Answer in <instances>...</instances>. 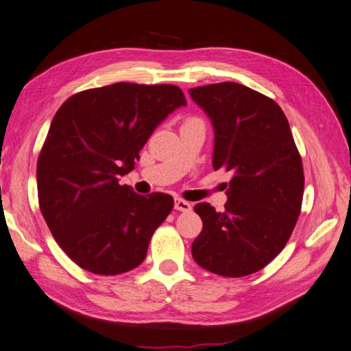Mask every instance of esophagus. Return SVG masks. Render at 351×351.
Wrapping results in <instances>:
<instances>
[{"instance_id":"34e87169","label":"esophagus","mask_w":351,"mask_h":351,"mask_svg":"<svg viewBox=\"0 0 351 351\" xmlns=\"http://www.w3.org/2000/svg\"><path fill=\"white\" fill-rule=\"evenodd\" d=\"M174 209L176 210H182V213H189L193 206H191V203L186 200H182V198H176L174 202Z\"/></svg>"}]
</instances>
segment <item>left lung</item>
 Instances as JSON below:
<instances>
[{"label":"left lung","mask_w":351,"mask_h":351,"mask_svg":"<svg viewBox=\"0 0 351 351\" xmlns=\"http://www.w3.org/2000/svg\"><path fill=\"white\" fill-rule=\"evenodd\" d=\"M214 127V169L232 174L223 213L195 204L203 229L193 256L209 272L255 274L286 246L301 213L304 171L280 105L237 82L191 88Z\"/></svg>","instance_id":"1"}]
</instances>
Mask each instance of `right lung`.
<instances>
[{
  "label": "right lung",
  "mask_w": 351,
  "mask_h": 351,
  "mask_svg": "<svg viewBox=\"0 0 351 351\" xmlns=\"http://www.w3.org/2000/svg\"><path fill=\"white\" fill-rule=\"evenodd\" d=\"M186 99L176 85L117 82L73 95L53 117L38 158L39 208L65 254L96 275L133 270L174 206L162 193L136 194L119 177Z\"/></svg>",
  "instance_id": "1"
}]
</instances>
